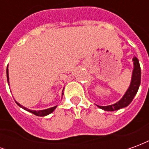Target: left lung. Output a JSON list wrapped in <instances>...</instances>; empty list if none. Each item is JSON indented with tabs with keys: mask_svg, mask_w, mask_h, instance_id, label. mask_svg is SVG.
<instances>
[{
	"mask_svg": "<svg viewBox=\"0 0 149 149\" xmlns=\"http://www.w3.org/2000/svg\"><path fill=\"white\" fill-rule=\"evenodd\" d=\"M132 62H133V69H132V73L131 82L129 84V87L125 92L124 96L122 97L120 100L117 101L116 103L108 105V106H99L97 105L98 108H100L101 109L104 111H116L119 110L123 108H125L129 104L131 103L132 100H133V98L136 96V94L137 93V91L139 89V87L141 85V70L139 60L136 56L132 58Z\"/></svg>",
	"mask_w": 149,
	"mask_h": 149,
	"instance_id": "8db88e82",
	"label": "left lung"
}]
</instances>
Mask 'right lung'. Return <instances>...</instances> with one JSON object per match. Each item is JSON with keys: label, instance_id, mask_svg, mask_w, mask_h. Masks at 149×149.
Wrapping results in <instances>:
<instances>
[{"label": "right lung", "instance_id": "add662e5", "mask_svg": "<svg viewBox=\"0 0 149 149\" xmlns=\"http://www.w3.org/2000/svg\"><path fill=\"white\" fill-rule=\"evenodd\" d=\"M6 74H7V81H8V85H9V77H8V67H7V69H6ZM63 92H64V89H63V91H62V97H63V95H64V93H63ZM15 101H16V100H15ZM16 103H17V104L18 106L22 108L23 109L26 110V111H28V112H31V113H33V114H34V115L38 116H48L49 114H50V113H52V112L56 109V108L57 107V105H56V106L52 107V108H49V109H47L38 110V111H37V110H31L29 109H27V108H25V107L22 106L21 104H20L18 103L17 101H16Z\"/></svg>", "mask_w": 149, "mask_h": 149}]
</instances>
